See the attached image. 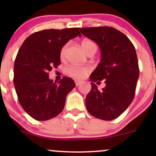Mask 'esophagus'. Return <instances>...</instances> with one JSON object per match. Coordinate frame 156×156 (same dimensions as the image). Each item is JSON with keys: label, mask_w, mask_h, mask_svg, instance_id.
Segmentation results:
<instances>
[{"label": "esophagus", "mask_w": 156, "mask_h": 156, "mask_svg": "<svg viewBox=\"0 0 156 156\" xmlns=\"http://www.w3.org/2000/svg\"><path fill=\"white\" fill-rule=\"evenodd\" d=\"M75 84H76V86H79V85H80L81 84H82V81L76 80L75 81Z\"/></svg>", "instance_id": "obj_1"}]
</instances>
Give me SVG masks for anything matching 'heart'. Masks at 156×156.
I'll return each mask as SVG.
<instances>
[{
  "instance_id": "obj_1",
  "label": "heart",
  "mask_w": 156,
  "mask_h": 156,
  "mask_svg": "<svg viewBox=\"0 0 156 156\" xmlns=\"http://www.w3.org/2000/svg\"><path fill=\"white\" fill-rule=\"evenodd\" d=\"M82 47L83 50L85 51V52H87L90 49L93 48H97L96 44L94 43L92 41L89 40H84V41L82 42ZM67 44L64 45L62 48L60 50V57L62 59L64 58L65 56L66 51H67ZM90 72V68L88 67H80V66H69L67 67V72L69 75L73 76V77L80 80V79H83L85 77V76L88 74L89 72Z\"/></svg>"
}]
</instances>
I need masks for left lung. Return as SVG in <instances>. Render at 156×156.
<instances>
[{
	"label": "left lung",
	"instance_id": "left-lung-1",
	"mask_svg": "<svg viewBox=\"0 0 156 156\" xmlns=\"http://www.w3.org/2000/svg\"><path fill=\"white\" fill-rule=\"evenodd\" d=\"M80 31L99 45L101 57L90 75L91 89L85 101L87 109L96 118L113 120L129 107L135 95L139 77L135 48L124 34L114 27H85ZM98 80L106 83L101 91L93 83Z\"/></svg>",
	"mask_w": 156,
	"mask_h": 156
}]
</instances>
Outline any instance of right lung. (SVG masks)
Masks as SVG:
<instances>
[{
  "mask_svg": "<svg viewBox=\"0 0 156 156\" xmlns=\"http://www.w3.org/2000/svg\"><path fill=\"white\" fill-rule=\"evenodd\" d=\"M79 27L44 30L32 34L21 45L14 64L13 83L25 112L37 121L62 112L66 97L75 83L67 76L53 82L49 72L60 64V50L69 40L81 37Z\"/></svg>",
  "mask_w": 156,
  "mask_h": 156,
  "instance_id": "add662e5",
  "label": "right lung"
}]
</instances>
